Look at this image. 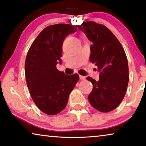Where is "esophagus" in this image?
<instances>
[{
    "mask_svg": "<svg viewBox=\"0 0 146 146\" xmlns=\"http://www.w3.org/2000/svg\"><path fill=\"white\" fill-rule=\"evenodd\" d=\"M86 77L83 76H80V80H85Z\"/></svg>",
    "mask_w": 146,
    "mask_h": 146,
    "instance_id": "obj_1",
    "label": "esophagus"
}]
</instances>
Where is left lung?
Wrapping results in <instances>:
<instances>
[{
    "instance_id": "8db88e82",
    "label": "left lung",
    "mask_w": 146,
    "mask_h": 146,
    "mask_svg": "<svg viewBox=\"0 0 146 146\" xmlns=\"http://www.w3.org/2000/svg\"><path fill=\"white\" fill-rule=\"evenodd\" d=\"M76 27L93 42L90 61L100 72L98 81L86 78L93 85L89 102L97 110L109 112L118 106L126 92L129 81L126 54L119 41L104 25L88 21Z\"/></svg>"
}]
</instances>
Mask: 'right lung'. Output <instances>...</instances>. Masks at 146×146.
Returning a JSON list of instances; mask_svg holds the SVG:
<instances>
[{"mask_svg": "<svg viewBox=\"0 0 146 146\" xmlns=\"http://www.w3.org/2000/svg\"><path fill=\"white\" fill-rule=\"evenodd\" d=\"M77 28L66 24L50 25L38 35L28 51L25 77L28 88L37 107L48 115H56L66 106L70 93L79 80V75L65 74L56 68L62 63L65 38Z\"/></svg>", "mask_w": 146, "mask_h": 146, "instance_id": "1", "label": "right lung"}]
</instances>
